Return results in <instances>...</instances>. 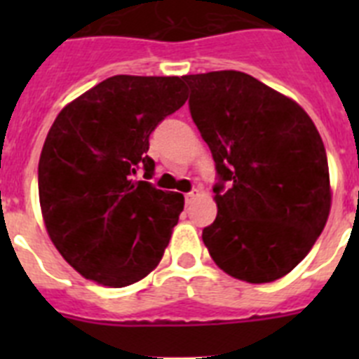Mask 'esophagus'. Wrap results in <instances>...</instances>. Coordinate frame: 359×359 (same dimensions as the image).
Listing matches in <instances>:
<instances>
[{
  "label": "esophagus",
  "instance_id": "obj_1",
  "mask_svg": "<svg viewBox=\"0 0 359 359\" xmlns=\"http://www.w3.org/2000/svg\"><path fill=\"white\" fill-rule=\"evenodd\" d=\"M196 198H198V190H192V192L185 194V203H187V205H192Z\"/></svg>",
  "mask_w": 359,
  "mask_h": 359
}]
</instances>
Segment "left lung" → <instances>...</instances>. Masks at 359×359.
Wrapping results in <instances>:
<instances>
[{
  "mask_svg": "<svg viewBox=\"0 0 359 359\" xmlns=\"http://www.w3.org/2000/svg\"><path fill=\"white\" fill-rule=\"evenodd\" d=\"M189 107L215 161L217 217L203 243L239 280L284 277L331 210L325 147L306 111L243 72L185 75Z\"/></svg>",
  "mask_w": 359,
  "mask_h": 359,
  "instance_id": "8db88e82",
  "label": "left lung"
}]
</instances>
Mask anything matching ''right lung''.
<instances>
[{
	"mask_svg": "<svg viewBox=\"0 0 359 359\" xmlns=\"http://www.w3.org/2000/svg\"><path fill=\"white\" fill-rule=\"evenodd\" d=\"M183 77L115 75L65 107L41 152L37 185L55 248L82 277L123 287L163 257L185 199L145 180L149 136L185 104Z\"/></svg>",
	"mask_w": 359,
	"mask_h": 359,
	"instance_id": "obj_1",
	"label": "right lung"
}]
</instances>
